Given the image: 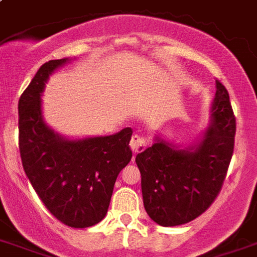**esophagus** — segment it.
Instances as JSON below:
<instances>
[{
  "label": "esophagus",
  "mask_w": 257,
  "mask_h": 257,
  "mask_svg": "<svg viewBox=\"0 0 257 257\" xmlns=\"http://www.w3.org/2000/svg\"><path fill=\"white\" fill-rule=\"evenodd\" d=\"M130 147L131 149H133V152L135 153V154H138V153L144 152L145 147H147V141H145V139L143 138V136L134 135L133 138H131Z\"/></svg>",
  "instance_id": "1"
}]
</instances>
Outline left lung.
<instances>
[{"mask_svg":"<svg viewBox=\"0 0 257 257\" xmlns=\"http://www.w3.org/2000/svg\"><path fill=\"white\" fill-rule=\"evenodd\" d=\"M211 104V121L200 143L177 149L157 138L136 155L148 215L163 227L191 222L222 190L234 149L236 117L229 94L219 80Z\"/></svg>","mask_w":257,"mask_h":257,"instance_id":"left-lung-1","label":"left lung"}]
</instances>
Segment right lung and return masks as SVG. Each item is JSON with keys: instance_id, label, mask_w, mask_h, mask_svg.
Segmentation results:
<instances>
[{"instance_id": "obj_1", "label": "right lung", "mask_w": 257, "mask_h": 257, "mask_svg": "<svg viewBox=\"0 0 257 257\" xmlns=\"http://www.w3.org/2000/svg\"><path fill=\"white\" fill-rule=\"evenodd\" d=\"M69 58L41 66L19 99V149L25 175L46 208L63 224L86 228L105 216L113 187L130 163L133 128L109 136L67 140L42 116L41 95L49 75Z\"/></svg>"}]
</instances>
